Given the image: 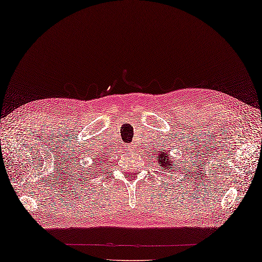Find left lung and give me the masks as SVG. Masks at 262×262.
<instances>
[{"label":"left lung","mask_w":262,"mask_h":262,"mask_svg":"<svg viewBox=\"0 0 262 262\" xmlns=\"http://www.w3.org/2000/svg\"><path fill=\"white\" fill-rule=\"evenodd\" d=\"M161 155H162V154H161ZM168 159H169V157L166 156V155L164 154V155L161 156V158H159V162H161V165L164 166V167H169V168H171L169 164H168V165H166V164L168 163ZM170 159H171V158H170ZM166 169H167V168H166Z\"/></svg>","instance_id":"left-lung-1"}]
</instances>
